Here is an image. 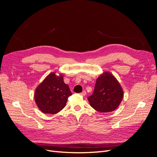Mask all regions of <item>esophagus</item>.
I'll list each match as a JSON object with an SVG mask.
<instances>
[{
    "label": "esophagus",
    "mask_w": 157,
    "mask_h": 157,
    "mask_svg": "<svg viewBox=\"0 0 157 157\" xmlns=\"http://www.w3.org/2000/svg\"><path fill=\"white\" fill-rule=\"evenodd\" d=\"M86 91H83L82 93H80V95H81L82 96H86Z\"/></svg>",
    "instance_id": "obj_1"
}]
</instances>
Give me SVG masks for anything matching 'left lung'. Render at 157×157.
Segmentation results:
<instances>
[{
	"instance_id": "obj_1",
	"label": "left lung",
	"mask_w": 157,
	"mask_h": 157,
	"mask_svg": "<svg viewBox=\"0 0 157 157\" xmlns=\"http://www.w3.org/2000/svg\"><path fill=\"white\" fill-rule=\"evenodd\" d=\"M123 96L124 92L120 83L113 74L106 71L97 78L94 93L88 99L96 111L109 113L119 106Z\"/></svg>"
}]
</instances>
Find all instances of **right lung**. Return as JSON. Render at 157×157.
<instances>
[{"mask_svg": "<svg viewBox=\"0 0 157 157\" xmlns=\"http://www.w3.org/2000/svg\"><path fill=\"white\" fill-rule=\"evenodd\" d=\"M56 73H50L35 90L36 105L45 114L54 115L62 110L72 95L69 86L63 81V75Z\"/></svg>", "mask_w": 157, "mask_h": 157, "instance_id": "obj_1", "label": "right lung"}]
</instances>
